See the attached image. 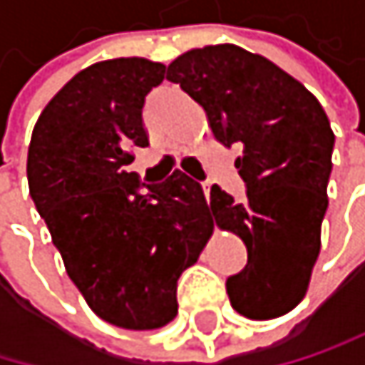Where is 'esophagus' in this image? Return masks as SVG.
<instances>
[{
	"label": "esophagus",
	"mask_w": 365,
	"mask_h": 365,
	"mask_svg": "<svg viewBox=\"0 0 365 365\" xmlns=\"http://www.w3.org/2000/svg\"><path fill=\"white\" fill-rule=\"evenodd\" d=\"M210 190H212V184H203V192H205V199L210 201Z\"/></svg>",
	"instance_id": "obj_1"
}]
</instances>
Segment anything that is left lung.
Here are the masks:
<instances>
[{"instance_id":"left-lung-1","label":"left lung","mask_w":365,"mask_h":365,"mask_svg":"<svg viewBox=\"0 0 365 365\" xmlns=\"http://www.w3.org/2000/svg\"><path fill=\"white\" fill-rule=\"evenodd\" d=\"M166 78L205 111L217 140L243 144L236 168L247 199L238 203L212 186L207 215L247 247L245 269L225 282L234 311L250 319L280 317L307 296L319 256L335 144L331 122L300 81L234 43L184 52Z\"/></svg>"}]
</instances>
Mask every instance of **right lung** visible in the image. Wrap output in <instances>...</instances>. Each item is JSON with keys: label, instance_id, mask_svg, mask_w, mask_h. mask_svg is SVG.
<instances>
[{"label": "right lung", "instance_id": "right-lung-1", "mask_svg": "<svg viewBox=\"0 0 365 365\" xmlns=\"http://www.w3.org/2000/svg\"><path fill=\"white\" fill-rule=\"evenodd\" d=\"M166 65L142 56L93 63L41 111L28 146V188L89 309L129 331L177 315V280L215 225L197 181L175 170L140 195L133 148L148 146L146 93Z\"/></svg>", "mask_w": 365, "mask_h": 365}]
</instances>
